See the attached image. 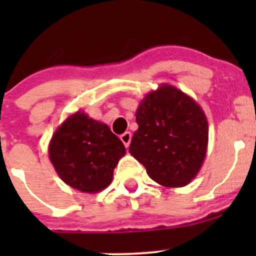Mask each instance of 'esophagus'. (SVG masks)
Wrapping results in <instances>:
<instances>
[{
	"mask_svg": "<svg viewBox=\"0 0 256 256\" xmlns=\"http://www.w3.org/2000/svg\"><path fill=\"white\" fill-rule=\"evenodd\" d=\"M131 132H128V131H126V132H124L122 135L120 136V140L122 141V144H125V147L128 148V146H130V142H131Z\"/></svg>",
	"mask_w": 256,
	"mask_h": 256,
	"instance_id": "34e87169",
	"label": "esophagus"
}]
</instances>
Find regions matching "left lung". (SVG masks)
Here are the masks:
<instances>
[{"label": "left lung", "instance_id": "obj_1", "mask_svg": "<svg viewBox=\"0 0 256 256\" xmlns=\"http://www.w3.org/2000/svg\"><path fill=\"white\" fill-rule=\"evenodd\" d=\"M130 154L164 187H183L200 170L208 144V122L200 105L171 85L144 96L136 112Z\"/></svg>", "mask_w": 256, "mask_h": 256}]
</instances>
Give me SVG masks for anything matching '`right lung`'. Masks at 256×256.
I'll list each match as a JSON object with an SVG mask.
<instances>
[{
    "instance_id": "right-lung-1",
    "label": "right lung",
    "mask_w": 256,
    "mask_h": 256,
    "mask_svg": "<svg viewBox=\"0 0 256 256\" xmlns=\"http://www.w3.org/2000/svg\"><path fill=\"white\" fill-rule=\"evenodd\" d=\"M126 154L109 126L76 112L54 132L49 158L59 177L82 192H100L112 183L114 170Z\"/></svg>"
}]
</instances>
